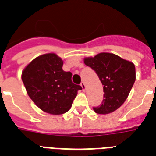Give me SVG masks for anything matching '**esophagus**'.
Masks as SVG:
<instances>
[{"label":"esophagus","instance_id":"obj_1","mask_svg":"<svg viewBox=\"0 0 156 156\" xmlns=\"http://www.w3.org/2000/svg\"><path fill=\"white\" fill-rule=\"evenodd\" d=\"M81 87H82V88H83V90H86V85L85 83H81Z\"/></svg>","mask_w":156,"mask_h":156}]
</instances>
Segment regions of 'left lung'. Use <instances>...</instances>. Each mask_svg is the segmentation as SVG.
<instances>
[{"label": "left lung", "instance_id": "left-lung-1", "mask_svg": "<svg viewBox=\"0 0 156 156\" xmlns=\"http://www.w3.org/2000/svg\"><path fill=\"white\" fill-rule=\"evenodd\" d=\"M84 63L97 73L104 88V100L94 107L98 114H108L124 104L136 79L135 66L130 61L109 52L86 57Z\"/></svg>", "mask_w": 156, "mask_h": 156}]
</instances>
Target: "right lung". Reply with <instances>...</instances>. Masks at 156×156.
<instances>
[{
  "label": "right lung",
  "mask_w": 156,
  "mask_h": 156,
  "mask_svg": "<svg viewBox=\"0 0 156 156\" xmlns=\"http://www.w3.org/2000/svg\"><path fill=\"white\" fill-rule=\"evenodd\" d=\"M63 61L55 53L38 56L22 73L29 97L42 111L53 115L66 113L82 90L72 83V73L62 69Z\"/></svg>",
  "instance_id": "1"
}]
</instances>
